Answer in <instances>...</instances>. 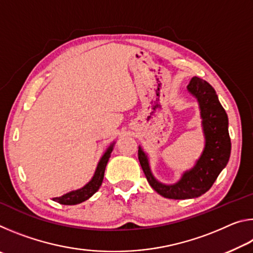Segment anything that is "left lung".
Here are the masks:
<instances>
[{"mask_svg":"<svg viewBox=\"0 0 253 253\" xmlns=\"http://www.w3.org/2000/svg\"><path fill=\"white\" fill-rule=\"evenodd\" d=\"M187 89L198 98L205 135V148L194 169L184 174L181 181L174 185H164L154 178L147 156L142 148L138 149V160L149 185L166 199L185 200L204 194L211 188L230 158L228 115L217 99L215 90L209 83L198 77L191 79Z\"/></svg>","mask_w":253,"mask_h":253,"instance_id":"left-lung-1","label":"left lung"}]
</instances>
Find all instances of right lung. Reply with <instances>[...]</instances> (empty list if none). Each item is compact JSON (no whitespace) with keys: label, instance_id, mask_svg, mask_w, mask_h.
I'll return each instance as SVG.
<instances>
[{"label":"right lung","instance_id":"add662e5","mask_svg":"<svg viewBox=\"0 0 253 253\" xmlns=\"http://www.w3.org/2000/svg\"><path fill=\"white\" fill-rule=\"evenodd\" d=\"M113 146L114 144L111 145V146L107 149L104 155H102L100 162L98 163L95 175H93L91 181L89 182L87 185H84L83 188H80V190L72 191L70 193H67L65 195L60 196V198H54L53 201L63 205H75V204H79L81 202H84V201L88 200L90 196L95 194L96 192L99 190V187L102 183V179H104L105 169H106L107 163H108L110 154L113 152Z\"/></svg>","mask_w":253,"mask_h":253}]
</instances>
